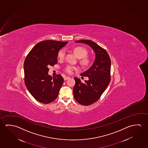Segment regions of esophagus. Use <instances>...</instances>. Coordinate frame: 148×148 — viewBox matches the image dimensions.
Segmentation results:
<instances>
[{
    "label": "esophagus",
    "mask_w": 148,
    "mask_h": 148,
    "mask_svg": "<svg viewBox=\"0 0 148 148\" xmlns=\"http://www.w3.org/2000/svg\"><path fill=\"white\" fill-rule=\"evenodd\" d=\"M70 78V76H66L64 77V80H67V79H69V78Z\"/></svg>",
    "instance_id": "obj_1"
}]
</instances>
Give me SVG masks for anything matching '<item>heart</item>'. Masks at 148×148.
Returning <instances> with one entry per match:
<instances>
[{
	"instance_id": "heart-1",
	"label": "heart",
	"mask_w": 148,
	"mask_h": 148,
	"mask_svg": "<svg viewBox=\"0 0 148 148\" xmlns=\"http://www.w3.org/2000/svg\"><path fill=\"white\" fill-rule=\"evenodd\" d=\"M74 51L76 55L79 58H82L84 57L85 56L87 55V51L84 48L82 47H76L74 49ZM65 51L64 49H61V51H59L58 53L59 58L60 59H63L65 57ZM89 60L87 58H84L82 59V64L86 65L88 63H89ZM76 70V68L74 66H71V65H68L66 66V72L68 73L71 74L72 73L73 71Z\"/></svg>"
}]
</instances>
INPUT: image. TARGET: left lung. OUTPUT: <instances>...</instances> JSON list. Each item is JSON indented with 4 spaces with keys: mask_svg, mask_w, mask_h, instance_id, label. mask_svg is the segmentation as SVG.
<instances>
[{
    "mask_svg": "<svg viewBox=\"0 0 148 148\" xmlns=\"http://www.w3.org/2000/svg\"><path fill=\"white\" fill-rule=\"evenodd\" d=\"M75 42L87 44L95 53V61L91 66L80 74L82 76H87L89 79L82 83L79 78L74 77L73 94L75 100L80 104L90 105L99 99L109 85L111 60L106 51L94 42L80 40Z\"/></svg>",
    "mask_w": 148,
    "mask_h": 148,
    "instance_id": "left-lung-1",
    "label": "left lung"
}]
</instances>
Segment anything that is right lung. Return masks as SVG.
Wrapping results in <instances>:
<instances>
[{
    "instance_id": "right-lung-1",
    "label": "right lung",
    "mask_w": 148,
    "mask_h": 148,
    "mask_svg": "<svg viewBox=\"0 0 148 148\" xmlns=\"http://www.w3.org/2000/svg\"><path fill=\"white\" fill-rule=\"evenodd\" d=\"M68 42L45 40L40 42L28 54L24 63L25 84L36 101L49 104L58 97L64 79L60 74L49 75V66L57 63L59 51Z\"/></svg>"
}]
</instances>
